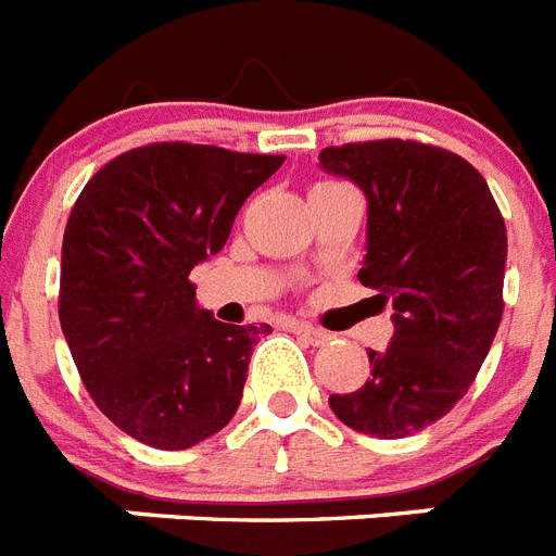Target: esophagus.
I'll use <instances>...</instances> for the list:
<instances>
[{
    "label": "esophagus",
    "mask_w": 556,
    "mask_h": 556,
    "mask_svg": "<svg viewBox=\"0 0 556 556\" xmlns=\"http://www.w3.org/2000/svg\"><path fill=\"white\" fill-rule=\"evenodd\" d=\"M292 332H298L301 338H306L312 346H324V343L329 341V332H324V329H318V327H309V324H292Z\"/></svg>",
    "instance_id": "34e87169"
}]
</instances>
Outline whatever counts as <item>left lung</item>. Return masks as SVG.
Returning <instances> with one entry per match:
<instances>
[{"label":"left lung","mask_w":556,"mask_h":556,"mask_svg":"<svg viewBox=\"0 0 556 556\" xmlns=\"http://www.w3.org/2000/svg\"><path fill=\"white\" fill-rule=\"evenodd\" d=\"M320 167L366 195L357 281L392 304L394 334L369 378L329 394L341 424L371 438L432 426L469 392L503 318L506 224L485 178L457 153L380 139L320 150Z\"/></svg>","instance_id":"1"}]
</instances>
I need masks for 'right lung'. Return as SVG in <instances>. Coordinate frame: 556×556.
I'll return each mask as SVG.
<instances>
[{
	"mask_svg": "<svg viewBox=\"0 0 556 556\" xmlns=\"http://www.w3.org/2000/svg\"><path fill=\"white\" fill-rule=\"evenodd\" d=\"M283 155L159 141L104 164L64 227L59 320L81 383L113 424L178 452L232 420L252 346L195 304L190 273L227 244L238 210Z\"/></svg>",
	"mask_w": 556,
	"mask_h": 556,
	"instance_id": "right-lung-1",
	"label": "right lung"
}]
</instances>
